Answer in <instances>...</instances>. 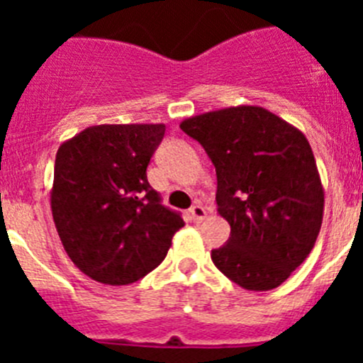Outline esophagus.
<instances>
[{"label":"esophagus","instance_id":"1","mask_svg":"<svg viewBox=\"0 0 363 363\" xmlns=\"http://www.w3.org/2000/svg\"><path fill=\"white\" fill-rule=\"evenodd\" d=\"M189 214H191V220L196 221V223H200V221H203L205 218H207V211H205V207H201V205H194V207L189 211Z\"/></svg>","mask_w":363,"mask_h":363}]
</instances>
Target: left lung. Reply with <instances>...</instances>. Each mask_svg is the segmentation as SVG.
<instances>
[{
  "label": "left lung",
  "mask_w": 363,
  "mask_h": 363,
  "mask_svg": "<svg viewBox=\"0 0 363 363\" xmlns=\"http://www.w3.org/2000/svg\"><path fill=\"white\" fill-rule=\"evenodd\" d=\"M216 167L218 214L229 221L214 265L247 291L284 284L309 256L323 218V185L307 138L256 105L184 120Z\"/></svg>",
  "instance_id": "1"
}]
</instances>
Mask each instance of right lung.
I'll return each instance as SVG.
<instances>
[{"label":"right lung","instance_id":"1","mask_svg":"<svg viewBox=\"0 0 363 363\" xmlns=\"http://www.w3.org/2000/svg\"><path fill=\"white\" fill-rule=\"evenodd\" d=\"M163 134V123L92 125L57 149L54 223L72 264L99 284L129 285L149 274L185 225L147 182Z\"/></svg>","mask_w":363,"mask_h":363}]
</instances>
